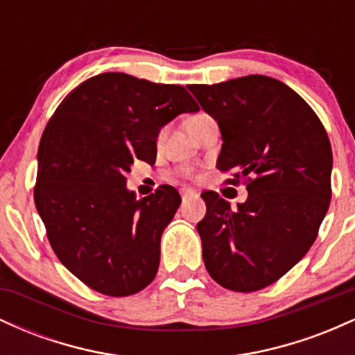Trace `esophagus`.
<instances>
[{"label":"esophagus","mask_w":355,"mask_h":355,"mask_svg":"<svg viewBox=\"0 0 355 355\" xmlns=\"http://www.w3.org/2000/svg\"><path fill=\"white\" fill-rule=\"evenodd\" d=\"M193 198H198L197 191L190 190V189L182 190V200H183V203H187L189 200H193Z\"/></svg>","instance_id":"esophagus-1"}]
</instances>
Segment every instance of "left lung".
Wrapping results in <instances>:
<instances>
[{"instance_id":"obj_1","label":"left lung","mask_w":355,"mask_h":355,"mask_svg":"<svg viewBox=\"0 0 355 355\" xmlns=\"http://www.w3.org/2000/svg\"><path fill=\"white\" fill-rule=\"evenodd\" d=\"M217 121L220 172L247 178L237 209L203 191L197 223L203 262L215 282L235 292L274 284L307 254L331 203L332 148L324 125L282 81L248 75L217 85H189Z\"/></svg>"}]
</instances>
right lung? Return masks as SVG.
<instances>
[{
    "label": "right lung",
    "instance_id": "obj_1",
    "mask_svg": "<svg viewBox=\"0 0 355 355\" xmlns=\"http://www.w3.org/2000/svg\"><path fill=\"white\" fill-rule=\"evenodd\" d=\"M198 112L183 87L100 73L60 103L38 148L35 203L60 262L89 288L133 295L155 279L160 239L180 207L173 187L137 198L135 160L155 164L160 130Z\"/></svg>",
    "mask_w": 355,
    "mask_h": 355
}]
</instances>
